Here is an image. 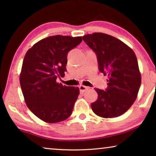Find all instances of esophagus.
Returning a JSON list of instances; mask_svg holds the SVG:
<instances>
[{"label":"esophagus","mask_w":156,"mask_h":156,"mask_svg":"<svg viewBox=\"0 0 156 156\" xmlns=\"http://www.w3.org/2000/svg\"><path fill=\"white\" fill-rule=\"evenodd\" d=\"M79 89H80V93H83V92H85L88 89H89V87H85V86L83 85H80V87H79Z\"/></svg>","instance_id":"esophagus-1"}]
</instances>
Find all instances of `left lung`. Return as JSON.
Masks as SVG:
<instances>
[{"mask_svg": "<svg viewBox=\"0 0 156 156\" xmlns=\"http://www.w3.org/2000/svg\"><path fill=\"white\" fill-rule=\"evenodd\" d=\"M82 38L96 53L99 70L108 77L105 91L95 89L98 98L91 103V109L103 118L120 116L136 101L141 86L136 56L130 47L112 36L96 32Z\"/></svg>", "mask_w": 156, "mask_h": 156, "instance_id": "1", "label": "left lung"}]
</instances>
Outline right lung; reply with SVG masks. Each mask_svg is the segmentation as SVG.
I'll return each mask as SVG.
<instances>
[{"label":"right lung","mask_w":156,"mask_h":156,"mask_svg":"<svg viewBox=\"0 0 156 156\" xmlns=\"http://www.w3.org/2000/svg\"><path fill=\"white\" fill-rule=\"evenodd\" d=\"M82 41V37L51 36L34 44L24 55L20 74L24 101L46 122L64 121L73 112L80 89L56 80L64 77L68 52Z\"/></svg>","instance_id":"right-lung-1"}]
</instances>
